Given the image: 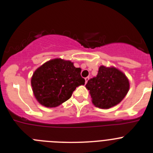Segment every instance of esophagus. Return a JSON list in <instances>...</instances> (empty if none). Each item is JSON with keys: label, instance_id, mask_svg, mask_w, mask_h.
<instances>
[{"label": "esophagus", "instance_id": "esophagus-1", "mask_svg": "<svg viewBox=\"0 0 153 153\" xmlns=\"http://www.w3.org/2000/svg\"><path fill=\"white\" fill-rule=\"evenodd\" d=\"M89 76H88V77H86V78H85V83L87 84V82H88V80H89Z\"/></svg>", "mask_w": 153, "mask_h": 153}]
</instances>
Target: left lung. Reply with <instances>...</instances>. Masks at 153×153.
<instances>
[{"label": "left lung", "instance_id": "left-lung-1", "mask_svg": "<svg viewBox=\"0 0 153 153\" xmlns=\"http://www.w3.org/2000/svg\"><path fill=\"white\" fill-rule=\"evenodd\" d=\"M85 87L90 90L92 101L96 107L109 109L125 98L129 90V82L120 71L101 65L97 76L88 80Z\"/></svg>", "mask_w": 153, "mask_h": 153}]
</instances>
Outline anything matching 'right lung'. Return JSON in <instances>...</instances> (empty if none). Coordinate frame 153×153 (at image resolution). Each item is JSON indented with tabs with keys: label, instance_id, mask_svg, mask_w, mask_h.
Wrapping results in <instances>:
<instances>
[{
	"label": "right lung",
	"instance_id": "right-lung-1",
	"mask_svg": "<svg viewBox=\"0 0 153 153\" xmlns=\"http://www.w3.org/2000/svg\"><path fill=\"white\" fill-rule=\"evenodd\" d=\"M81 68L69 60L57 58L36 70L31 86L37 101L46 107H56L71 97L76 87L85 85Z\"/></svg>",
	"mask_w": 153,
	"mask_h": 153
}]
</instances>
